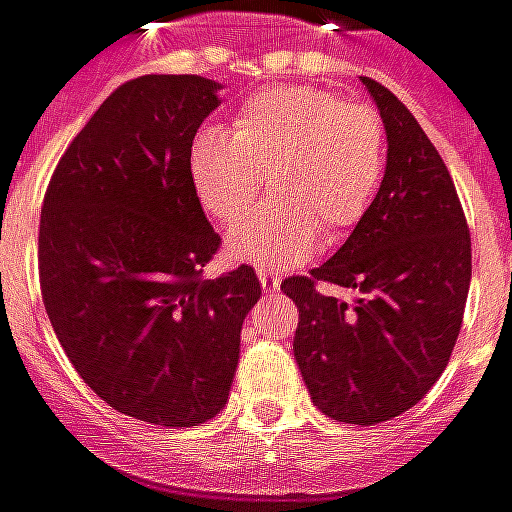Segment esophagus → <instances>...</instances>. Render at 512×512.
Returning <instances> with one entry per match:
<instances>
[{
  "label": "esophagus",
  "mask_w": 512,
  "mask_h": 512,
  "mask_svg": "<svg viewBox=\"0 0 512 512\" xmlns=\"http://www.w3.org/2000/svg\"><path fill=\"white\" fill-rule=\"evenodd\" d=\"M257 277H260V285H263V291H266V294H271V291H277V288H280V274H277V271L257 269Z\"/></svg>",
  "instance_id": "obj_1"
}]
</instances>
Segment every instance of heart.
<instances>
[{
	"label": "heart",
	"instance_id": "1",
	"mask_svg": "<svg viewBox=\"0 0 512 512\" xmlns=\"http://www.w3.org/2000/svg\"><path fill=\"white\" fill-rule=\"evenodd\" d=\"M201 207L235 224L269 173L274 196L229 232L227 252L257 266H297L322 238L342 241L367 218L387 173L378 111L316 86H266L241 103L232 134L201 128L187 148Z\"/></svg>",
	"mask_w": 512,
	"mask_h": 512
}]
</instances>
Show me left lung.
<instances>
[{
	"label": "left lung",
	"mask_w": 512,
	"mask_h": 512,
	"mask_svg": "<svg viewBox=\"0 0 512 512\" xmlns=\"http://www.w3.org/2000/svg\"><path fill=\"white\" fill-rule=\"evenodd\" d=\"M387 128V173L367 218L311 274L285 277L300 311L294 356L333 420L373 426L412 409L443 375L471 285V232L446 162L412 111L361 78ZM358 287L356 309L318 283Z\"/></svg>",
	"instance_id": "left-lung-1"
}]
</instances>
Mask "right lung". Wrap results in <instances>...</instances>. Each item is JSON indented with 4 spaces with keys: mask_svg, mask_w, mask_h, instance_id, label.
Here are the masks:
<instances>
[{
    "mask_svg": "<svg viewBox=\"0 0 512 512\" xmlns=\"http://www.w3.org/2000/svg\"><path fill=\"white\" fill-rule=\"evenodd\" d=\"M218 83L142 75L117 86L52 170L38 283L83 381L117 412L198 426L229 398L241 325L260 300L252 266L204 277L221 249L187 173Z\"/></svg>",
    "mask_w": 512,
    "mask_h": 512,
    "instance_id": "add662e5",
    "label": "right lung"
}]
</instances>
